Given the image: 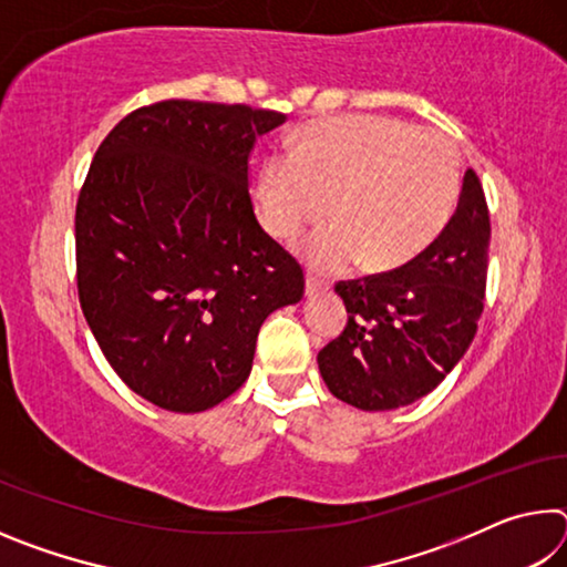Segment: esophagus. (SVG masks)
<instances>
[{
  "instance_id": "1",
  "label": "esophagus",
  "mask_w": 567,
  "mask_h": 567,
  "mask_svg": "<svg viewBox=\"0 0 567 567\" xmlns=\"http://www.w3.org/2000/svg\"><path fill=\"white\" fill-rule=\"evenodd\" d=\"M328 282H324L322 280V277H318V275H307V282H305V295L307 297H312V295H320V292H324V290H328Z\"/></svg>"
}]
</instances>
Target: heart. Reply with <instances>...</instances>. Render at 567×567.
Instances as JSON below:
<instances>
[{
	"instance_id": "obj_1",
	"label": "heart",
	"mask_w": 567,
	"mask_h": 567,
	"mask_svg": "<svg viewBox=\"0 0 567 567\" xmlns=\"http://www.w3.org/2000/svg\"><path fill=\"white\" fill-rule=\"evenodd\" d=\"M463 165L443 132L395 117H340L312 124L295 152L265 162L257 205L275 237L312 229L300 252L315 270L340 272L364 260L392 270L422 252L450 223Z\"/></svg>"
}]
</instances>
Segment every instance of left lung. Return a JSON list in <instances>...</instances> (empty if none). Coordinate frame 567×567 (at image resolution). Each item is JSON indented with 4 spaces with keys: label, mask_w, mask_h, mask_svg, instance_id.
<instances>
[{
    "label": "left lung",
    "mask_w": 567,
    "mask_h": 567,
    "mask_svg": "<svg viewBox=\"0 0 567 567\" xmlns=\"http://www.w3.org/2000/svg\"><path fill=\"white\" fill-rule=\"evenodd\" d=\"M491 215L475 169L450 223L395 270L340 280L348 324L318 352L324 385L360 410H395L445 380L477 332Z\"/></svg>",
    "instance_id": "left-lung-1"
}]
</instances>
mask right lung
<instances>
[{
  "mask_svg": "<svg viewBox=\"0 0 567 567\" xmlns=\"http://www.w3.org/2000/svg\"><path fill=\"white\" fill-rule=\"evenodd\" d=\"M287 114L162 100L114 124L76 197V292L112 370L152 405L203 412L243 388L265 318L305 295L265 233L249 157Z\"/></svg>",
  "mask_w": 567,
  "mask_h": 567,
  "instance_id": "obj_1",
  "label": "right lung"
}]
</instances>
